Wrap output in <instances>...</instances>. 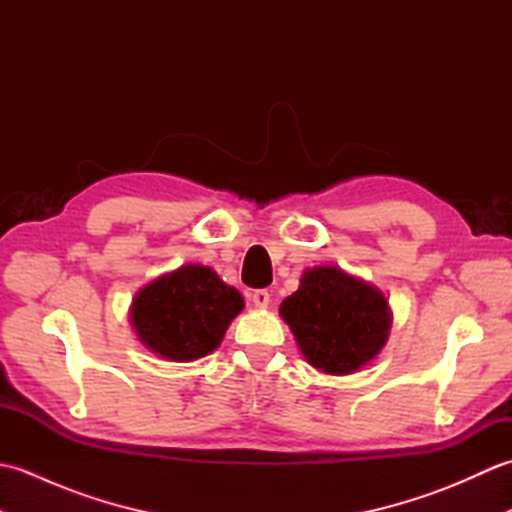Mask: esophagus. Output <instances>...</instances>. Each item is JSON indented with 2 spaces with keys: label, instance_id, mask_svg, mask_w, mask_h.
I'll list each match as a JSON object with an SVG mask.
<instances>
[{
  "label": "esophagus",
  "instance_id": "obj_1",
  "mask_svg": "<svg viewBox=\"0 0 512 512\" xmlns=\"http://www.w3.org/2000/svg\"><path fill=\"white\" fill-rule=\"evenodd\" d=\"M250 299H253V303H255L257 308H268V303H270L268 290H255L253 295H250Z\"/></svg>",
  "mask_w": 512,
  "mask_h": 512
}]
</instances>
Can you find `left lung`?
<instances>
[{"mask_svg": "<svg viewBox=\"0 0 512 512\" xmlns=\"http://www.w3.org/2000/svg\"><path fill=\"white\" fill-rule=\"evenodd\" d=\"M279 314L306 361L325 374H354L383 350L391 310L383 292L336 266L308 268Z\"/></svg>", "mask_w": 512, "mask_h": 512, "instance_id": "1", "label": "left lung"}]
</instances>
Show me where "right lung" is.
I'll return each mask as SVG.
<instances>
[{"label": "right lung", "instance_id": "right-lung-1", "mask_svg": "<svg viewBox=\"0 0 512 512\" xmlns=\"http://www.w3.org/2000/svg\"><path fill=\"white\" fill-rule=\"evenodd\" d=\"M242 310V295L215 270L187 264L138 290L129 319L147 350L189 363L211 354Z\"/></svg>", "mask_w": 512, "mask_h": 512}]
</instances>
